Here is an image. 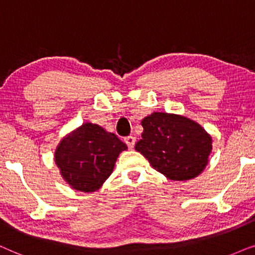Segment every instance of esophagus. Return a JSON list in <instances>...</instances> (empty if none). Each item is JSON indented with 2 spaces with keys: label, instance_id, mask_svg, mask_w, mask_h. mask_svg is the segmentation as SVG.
Masks as SVG:
<instances>
[{
  "label": "esophagus",
  "instance_id": "34e87169",
  "mask_svg": "<svg viewBox=\"0 0 255 255\" xmlns=\"http://www.w3.org/2000/svg\"><path fill=\"white\" fill-rule=\"evenodd\" d=\"M125 142H126V144L128 145V148L133 149L135 145V142H136V138H135L134 136H127V137H125Z\"/></svg>",
  "mask_w": 255,
  "mask_h": 255
}]
</instances>
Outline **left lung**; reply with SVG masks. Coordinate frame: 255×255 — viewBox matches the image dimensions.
I'll return each mask as SVG.
<instances>
[{"mask_svg": "<svg viewBox=\"0 0 255 255\" xmlns=\"http://www.w3.org/2000/svg\"><path fill=\"white\" fill-rule=\"evenodd\" d=\"M142 138L135 149L151 167L172 181H188L204 170L212 138L197 122L177 114L155 112L141 122Z\"/></svg>", "mask_w": 255, "mask_h": 255, "instance_id": "1", "label": "left lung"}]
</instances>
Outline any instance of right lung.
Returning a JSON list of instances; mask_svg holds the SVG:
<instances>
[{"label": "right lung", "instance_id": "1", "mask_svg": "<svg viewBox=\"0 0 255 255\" xmlns=\"http://www.w3.org/2000/svg\"><path fill=\"white\" fill-rule=\"evenodd\" d=\"M126 149L117 135L86 122L60 141L54 162L73 189L93 192L110 177L119 154Z\"/></svg>", "mask_w": 255, "mask_h": 255}]
</instances>
